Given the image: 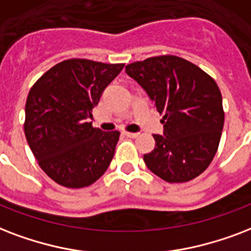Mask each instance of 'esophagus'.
I'll list each match as a JSON object with an SVG mask.
<instances>
[{"label":"esophagus","instance_id":"34e87169","mask_svg":"<svg viewBox=\"0 0 251 251\" xmlns=\"http://www.w3.org/2000/svg\"><path fill=\"white\" fill-rule=\"evenodd\" d=\"M124 135L127 136V137H131V139H136L139 133L137 132H124Z\"/></svg>","mask_w":251,"mask_h":251}]
</instances>
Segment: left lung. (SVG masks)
<instances>
[{"instance_id": "1", "label": "left lung", "mask_w": 251, "mask_h": 251, "mask_svg": "<svg viewBox=\"0 0 251 251\" xmlns=\"http://www.w3.org/2000/svg\"><path fill=\"white\" fill-rule=\"evenodd\" d=\"M135 79L162 115L164 136L144 154L148 169L161 179L182 183L194 179L212 162L224 127L220 89L195 64L173 55L128 64Z\"/></svg>"}]
</instances>
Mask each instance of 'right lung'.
Masks as SVG:
<instances>
[{
	"label": "right lung",
	"instance_id": "obj_1",
	"mask_svg": "<svg viewBox=\"0 0 251 251\" xmlns=\"http://www.w3.org/2000/svg\"><path fill=\"white\" fill-rule=\"evenodd\" d=\"M123 68L124 64L64 60L31 87L25 135L39 166L56 183L86 187L107 170L120 133L94 128L89 118Z\"/></svg>",
	"mask_w": 251,
	"mask_h": 251
}]
</instances>
